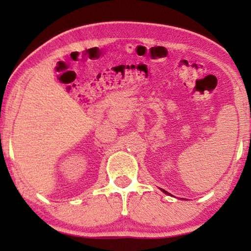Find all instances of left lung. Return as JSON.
Instances as JSON below:
<instances>
[{"mask_svg": "<svg viewBox=\"0 0 251 251\" xmlns=\"http://www.w3.org/2000/svg\"><path fill=\"white\" fill-rule=\"evenodd\" d=\"M162 191H163V192H164V193H166V194L168 193V192H167V191H164V190H162Z\"/></svg>", "mask_w": 251, "mask_h": 251, "instance_id": "left-lung-1", "label": "left lung"}]
</instances>
